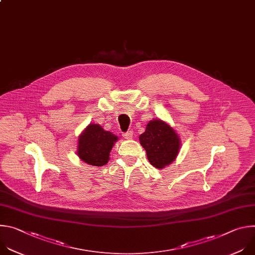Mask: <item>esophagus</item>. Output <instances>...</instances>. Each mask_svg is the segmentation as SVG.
<instances>
[{"label": "esophagus", "mask_w": 255, "mask_h": 255, "mask_svg": "<svg viewBox=\"0 0 255 255\" xmlns=\"http://www.w3.org/2000/svg\"><path fill=\"white\" fill-rule=\"evenodd\" d=\"M122 136L125 138V139H131L133 137V131H127V132H123L122 133Z\"/></svg>", "instance_id": "34e87169"}]
</instances>
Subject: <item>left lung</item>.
<instances>
[{
  "label": "left lung",
  "mask_w": 255,
  "mask_h": 255,
  "mask_svg": "<svg viewBox=\"0 0 255 255\" xmlns=\"http://www.w3.org/2000/svg\"><path fill=\"white\" fill-rule=\"evenodd\" d=\"M140 144L146 150L149 162L156 168H163L176 157L180 142L175 131L161 120L150 121L145 132L139 136Z\"/></svg>",
  "instance_id": "1"
}]
</instances>
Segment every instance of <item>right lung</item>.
Masks as SVG:
<instances>
[{"instance_id":"add662e5","label":"right lung","mask_w":255,"mask_h":255,"mask_svg":"<svg viewBox=\"0 0 255 255\" xmlns=\"http://www.w3.org/2000/svg\"><path fill=\"white\" fill-rule=\"evenodd\" d=\"M118 137L105 131L98 124H90L79 138L78 154L85 162L102 166L109 160V155Z\"/></svg>"}]
</instances>
